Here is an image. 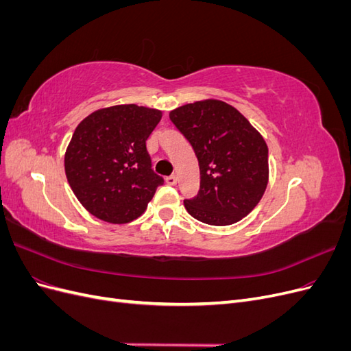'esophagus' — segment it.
Wrapping results in <instances>:
<instances>
[{
	"mask_svg": "<svg viewBox=\"0 0 351 351\" xmlns=\"http://www.w3.org/2000/svg\"><path fill=\"white\" fill-rule=\"evenodd\" d=\"M165 182H167V184H169V186H176V184H177V177H176L174 174L168 176V177H165Z\"/></svg>",
	"mask_w": 351,
	"mask_h": 351,
	"instance_id": "1",
	"label": "esophagus"
}]
</instances>
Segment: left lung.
I'll use <instances>...</instances> for the list:
<instances>
[{"label": "left lung", "instance_id": "left-lung-1", "mask_svg": "<svg viewBox=\"0 0 351 351\" xmlns=\"http://www.w3.org/2000/svg\"><path fill=\"white\" fill-rule=\"evenodd\" d=\"M192 145L200 189L186 199L187 212L209 226H230L259 204L268 184V146L261 133L231 105L206 99L169 112Z\"/></svg>", "mask_w": 351, "mask_h": 351}]
</instances>
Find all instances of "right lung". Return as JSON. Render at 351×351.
Returning <instances> with one entry per match:
<instances>
[{"instance_id":"obj_1","label":"right lung","mask_w":351,"mask_h":351,"mask_svg":"<svg viewBox=\"0 0 351 351\" xmlns=\"http://www.w3.org/2000/svg\"><path fill=\"white\" fill-rule=\"evenodd\" d=\"M162 112L134 104L88 115L74 130L64 156L69 184L92 215L125 224L146 210L164 178L155 174L146 141Z\"/></svg>"}]
</instances>
